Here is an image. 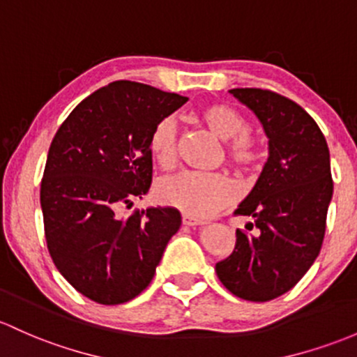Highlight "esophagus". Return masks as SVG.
Returning <instances> with one entry per match:
<instances>
[{
	"instance_id": "obj_1",
	"label": "esophagus",
	"mask_w": 357,
	"mask_h": 357,
	"mask_svg": "<svg viewBox=\"0 0 357 357\" xmlns=\"http://www.w3.org/2000/svg\"><path fill=\"white\" fill-rule=\"evenodd\" d=\"M182 223L185 225V226H201V225H206V221H202V220H194V218H190V216H187V214H183Z\"/></svg>"
}]
</instances>
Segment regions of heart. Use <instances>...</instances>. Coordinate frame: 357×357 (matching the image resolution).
I'll use <instances>...</instances> for the list:
<instances>
[{"instance_id": "1", "label": "heart", "mask_w": 357, "mask_h": 357, "mask_svg": "<svg viewBox=\"0 0 357 357\" xmlns=\"http://www.w3.org/2000/svg\"><path fill=\"white\" fill-rule=\"evenodd\" d=\"M201 121L220 139L228 141L229 162L240 170L255 167L260 149L247 132L248 122L236 109L226 103H213L202 109ZM149 151L155 162L170 167L177 158V129L172 119H163L149 136ZM156 197L165 206L182 211L190 218H208L235 199V185L220 174L180 172L160 180Z\"/></svg>"}]
</instances>
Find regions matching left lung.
Segmentation results:
<instances>
[{
  "label": "left lung",
  "mask_w": 357,
  "mask_h": 357,
  "mask_svg": "<svg viewBox=\"0 0 357 357\" xmlns=\"http://www.w3.org/2000/svg\"><path fill=\"white\" fill-rule=\"evenodd\" d=\"M229 93L255 114L269 158L235 214L254 218L236 229V245L216 274L241 300L269 301L296 284L320 254L333 182L331 153L317 122L298 103L260 88Z\"/></svg>",
  "instance_id": "left-lung-1"
}]
</instances>
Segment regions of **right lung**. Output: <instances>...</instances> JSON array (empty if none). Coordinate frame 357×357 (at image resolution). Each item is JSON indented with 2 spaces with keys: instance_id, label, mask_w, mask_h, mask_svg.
<instances>
[{
  "instance_id": "1",
  "label": "right lung",
  "mask_w": 357,
  "mask_h": 357,
  "mask_svg": "<svg viewBox=\"0 0 357 357\" xmlns=\"http://www.w3.org/2000/svg\"><path fill=\"white\" fill-rule=\"evenodd\" d=\"M185 102L122 79L79 102L57 129L40 183L45 240L57 271L91 301L121 305L146 289L182 225L175 208L128 218L117 209L149 190V136Z\"/></svg>"
}]
</instances>
